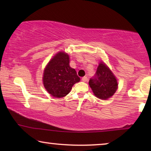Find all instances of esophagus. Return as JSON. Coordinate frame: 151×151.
Returning <instances> with one entry per match:
<instances>
[{
	"label": "esophagus",
	"instance_id": "obj_1",
	"mask_svg": "<svg viewBox=\"0 0 151 151\" xmlns=\"http://www.w3.org/2000/svg\"><path fill=\"white\" fill-rule=\"evenodd\" d=\"M82 80L83 82H87L88 81V78L86 77V76H84V77L82 78Z\"/></svg>",
	"mask_w": 151,
	"mask_h": 151
}]
</instances>
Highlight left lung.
<instances>
[{
	"instance_id": "obj_1",
	"label": "left lung",
	"mask_w": 151,
	"mask_h": 151,
	"mask_svg": "<svg viewBox=\"0 0 151 151\" xmlns=\"http://www.w3.org/2000/svg\"><path fill=\"white\" fill-rule=\"evenodd\" d=\"M88 84L95 96L101 100H106L113 96L118 85L114 75L103 63H100Z\"/></svg>"
}]
</instances>
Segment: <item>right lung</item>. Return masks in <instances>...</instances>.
Here are the masks:
<instances>
[{
  "label": "right lung",
  "mask_w": 151,
  "mask_h": 151,
  "mask_svg": "<svg viewBox=\"0 0 151 151\" xmlns=\"http://www.w3.org/2000/svg\"><path fill=\"white\" fill-rule=\"evenodd\" d=\"M43 74L45 88L55 98L67 96L80 80L76 70L69 66V55L64 52H59L51 59Z\"/></svg>",
  "instance_id": "1"
}]
</instances>
